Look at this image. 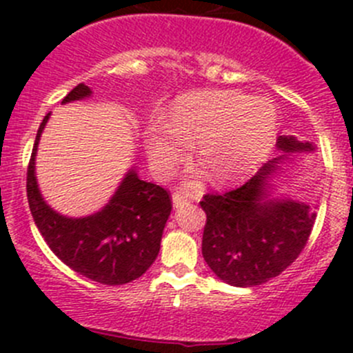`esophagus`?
<instances>
[{
    "label": "esophagus",
    "instance_id": "obj_1",
    "mask_svg": "<svg viewBox=\"0 0 353 353\" xmlns=\"http://www.w3.org/2000/svg\"><path fill=\"white\" fill-rule=\"evenodd\" d=\"M188 201H190V198L184 196V194L179 193V191H176V193L172 194V205L176 206V208H179V206L188 205Z\"/></svg>",
    "mask_w": 353,
    "mask_h": 353
}]
</instances>
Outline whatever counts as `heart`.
<instances>
[{"label": "heart", "instance_id": "heart-1", "mask_svg": "<svg viewBox=\"0 0 353 353\" xmlns=\"http://www.w3.org/2000/svg\"><path fill=\"white\" fill-rule=\"evenodd\" d=\"M279 112L266 97L241 92H198L181 99L172 121L154 117L145 130L152 167L162 176L172 172L198 141V155L212 176L229 183L251 172L275 143Z\"/></svg>", "mask_w": 353, "mask_h": 353}]
</instances>
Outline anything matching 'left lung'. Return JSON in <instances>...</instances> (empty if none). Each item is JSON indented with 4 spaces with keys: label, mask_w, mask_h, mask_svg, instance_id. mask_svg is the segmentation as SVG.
<instances>
[{
    "label": "left lung",
    "mask_w": 353,
    "mask_h": 353,
    "mask_svg": "<svg viewBox=\"0 0 353 353\" xmlns=\"http://www.w3.org/2000/svg\"><path fill=\"white\" fill-rule=\"evenodd\" d=\"M283 154L268 160L241 188L223 194H205L206 213L201 252L206 265L225 283L254 287L279 276L307 244L316 206L273 194V177L292 154L312 152L309 141L279 137Z\"/></svg>",
    "instance_id": "1"
}]
</instances>
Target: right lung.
Returning a JSON list of instances; mask_svg holds the SVG:
<instances>
[{"mask_svg": "<svg viewBox=\"0 0 353 353\" xmlns=\"http://www.w3.org/2000/svg\"><path fill=\"white\" fill-rule=\"evenodd\" d=\"M92 95L77 85L63 104ZM49 116L42 119L27 169V198L32 216L51 251L80 275L102 283L123 285L140 279L160 251L163 227L172 210L170 194L141 181L131 167L108 205L88 216L71 219L54 212L42 198L35 177V154Z\"/></svg>", "mask_w": 353, "mask_h": 353, "instance_id": "add662e5", "label": "right lung"}]
</instances>
